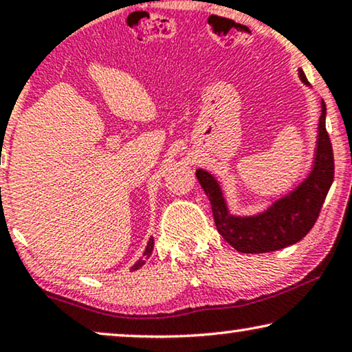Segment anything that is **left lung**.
Segmentation results:
<instances>
[{
	"instance_id": "8db88e82",
	"label": "left lung",
	"mask_w": 352,
	"mask_h": 352,
	"mask_svg": "<svg viewBox=\"0 0 352 352\" xmlns=\"http://www.w3.org/2000/svg\"><path fill=\"white\" fill-rule=\"evenodd\" d=\"M298 78L305 86H309L300 67ZM325 118L327 107L322 100L313 162L306 175L284 195L270 199V204L255 214H232L219 178L209 170L196 169L197 180L212 206L217 230L237 252L266 254L280 250L303 239L314 226L335 172Z\"/></svg>"
}]
</instances>
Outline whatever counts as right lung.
<instances>
[{"mask_svg": "<svg viewBox=\"0 0 352 352\" xmlns=\"http://www.w3.org/2000/svg\"><path fill=\"white\" fill-rule=\"evenodd\" d=\"M153 247H155V239H153V236H150V239H148V242H146L145 250H143V254H142L140 258H138L135 263L131 266V271H137L138 268H142V266L146 263V260L150 258L151 254H153Z\"/></svg>", "mask_w": 352, "mask_h": 352, "instance_id": "obj_1", "label": "right lung"}]
</instances>
